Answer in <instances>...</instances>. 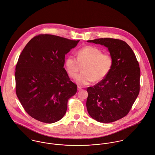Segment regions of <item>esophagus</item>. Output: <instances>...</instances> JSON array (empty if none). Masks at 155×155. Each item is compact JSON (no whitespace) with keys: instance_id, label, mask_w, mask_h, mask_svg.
<instances>
[{"instance_id":"esophagus-1","label":"esophagus","mask_w":155,"mask_h":155,"mask_svg":"<svg viewBox=\"0 0 155 155\" xmlns=\"http://www.w3.org/2000/svg\"><path fill=\"white\" fill-rule=\"evenodd\" d=\"M82 88V87L81 86H78V91L81 90Z\"/></svg>"}]
</instances>
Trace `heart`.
Wrapping results in <instances>:
<instances>
[{
  "label": "heart",
  "instance_id": "heart-1",
  "mask_svg": "<svg viewBox=\"0 0 155 155\" xmlns=\"http://www.w3.org/2000/svg\"><path fill=\"white\" fill-rule=\"evenodd\" d=\"M114 60L109 53L93 45H87L78 50L76 58L68 56L64 62L65 69L69 76L75 78L79 71V66L84 65L82 72L76 78L81 85H87L94 81L98 82L104 79L113 68Z\"/></svg>",
  "mask_w": 155,
  "mask_h": 155
}]
</instances>
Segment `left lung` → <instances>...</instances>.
Returning a JSON list of instances; mask_svg holds the SVG:
<instances>
[{
    "label": "left lung",
    "mask_w": 155,
    "mask_h": 155,
    "mask_svg": "<svg viewBox=\"0 0 155 155\" xmlns=\"http://www.w3.org/2000/svg\"><path fill=\"white\" fill-rule=\"evenodd\" d=\"M87 41L107 47L114 60L108 75L87 88V110L98 122L112 123L127 115L139 95V64L133 50L123 40L105 38Z\"/></svg>",
    "instance_id": "obj_1"
}]
</instances>
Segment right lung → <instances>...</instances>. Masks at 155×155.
<instances>
[{"label":"right lung","mask_w":155,"mask_h":155,"mask_svg":"<svg viewBox=\"0 0 155 155\" xmlns=\"http://www.w3.org/2000/svg\"><path fill=\"white\" fill-rule=\"evenodd\" d=\"M80 40L40 34L27 43L15 69L16 94L28 115L54 123L66 113L68 99L77 92L64 68L65 55Z\"/></svg>","instance_id":"1"}]
</instances>
